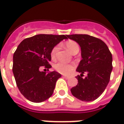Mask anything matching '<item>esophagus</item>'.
<instances>
[{"instance_id": "esophagus-1", "label": "esophagus", "mask_w": 124, "mask_h": 124, "mask_svg": "<svg viewBox=\"0 0 124 124\" xmlns=\"http://www.w3.org/2000/svg\"><path fill=\"white\" fill-rule=\"evenodd\" d=\"M63 78H65V79H68L70 78V77H69V76H63Z\"/></svg>"}]
</instances>
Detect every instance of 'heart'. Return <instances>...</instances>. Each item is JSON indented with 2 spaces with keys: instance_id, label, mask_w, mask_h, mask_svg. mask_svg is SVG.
<instances>
[{
  "instance_id": "obj_1",
  "label": "heart",
  "mask_w": 124,
  "mask_h": 124,
  "mask_svg": "<svg viewBox=\"0 0 124 124\" xmlns=\"http://www.w3.org/2000/svg\"><path fill=\"white\" fill-rule=\"evenodd\" d=\"M65 46L67 49L69 50L70 52L74 54L75 53L79 52V46L75 41L69 40L65 42ZM58 50H59V46L57 45L55 46L51 51V56L52 59H55L56 57V55L57 53ZM55 69L59 73H62L64 75L70 74L75 68V65L73 63H65L63 62H58L54 65Z\"/></svg>"
}]
</instances>
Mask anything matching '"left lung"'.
<instances>
[{"instance_id": "8db88e82", "label": "left lung", "mask_w": 124, "mask_h": 124, "mask_svg": "<svg viewBox=\"0 0 124 124\" xmlns=\"http://www.w3.org/2000/svg\"><path fill=\"white\" fill-rule=\"evenodd\" d=\"M81 47L82 59L77 68L78 85L71 89L72 95L84 101H92L102 94L108 84L112 71V55L101 39L88 35H67ZM86 72L87 77L83 78Z\"/></svg>"}]
</instances>
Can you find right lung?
I'll list each match as a JSON object with an SVG mask.
<instances>
[{
	"mask_svg": "<svg viewBox=\"0 0 124 124\" xmlns=\"http://www.w3.org/2000/svg\"><path fill=\"white\" fill-rule=\"evenodd\" d=\"M67 36L41 34L24 39L13 55V72L16 85L25 98L39 103L49 98L61 75L56 71H40L51 67V51Z\"/></svg>",
	"mask_w": 124,
	"mask_h": 124,
	"instance_id": "1",
	"label": "right lung"
}]
</instances>
